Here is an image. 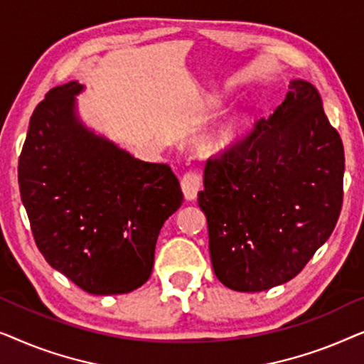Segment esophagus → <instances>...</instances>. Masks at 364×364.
<instances>
[{"label": "esophagus", "instance_id": "1", "mask_svg": "<svg viewBox=\"0 0 364 364\" xmlns=\"http://www.w3.org/2000/svg\"><path fill=\"white\" fill-rule=\"evenodd\" d=\"M181 187H182V192H183V197H186V200H188V202L196 200L197 193H198V191H200V173L196 171L187 172L186 176L182 177Z\"/></svg>", "mask_w": 364, "mask_h": 364}]
</instances>
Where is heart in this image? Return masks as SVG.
I'll list each match as a JSON object with an SVG mask.
<instances>
[{
    "label": "heart",
    "instance_id": "b5f03b06",
    "mask_svg": "<svg viewBox=\"0 0 364 364\" xmlns=\"http://www.w3.org/2000/svg\"><path fill=\"white\" fill-rule=\"evenodd\" d=\"M245 114H233V116L228 117L225 122H222L220 126L210 134L208 144H210V147L215 149V151H227V149L233 147L238 141H240L243 131H245Z\"/></svg>",
    "mask_w": 364,
    "mask_h": 364
}]
</instances>
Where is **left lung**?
Here are the masks:
<instances>
[{"instance_id":"1","label":"left lung","mask_w":364,"mask_h":364,"mask_svg":"<svg viewBox=\"0 0 364 364\" xmlns=\"http://www.w3.org/2000/svg\"><path fill=\"white\" fill-rule=\"evenodd\" d=\"M343 173V142L320 92L293 79L275 112L203 171L198 207L218 280L263 291L295 278L336 225Z\"/></svg>"}]
</instances>
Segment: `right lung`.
Here are the masks:
<instances>
[{
	"instance_id": "add662e5",
	"label": "right lung",
	"mask_w": 364,
	"mask_h": 364,
	"mask_svg": "<svg viewBox=\"0 0 364 364\" xmlns=\"http://www.w3.org/2000/svg\"><path fill=\"white\" fill-rule=\"evenodd\" d=\"M82 91L71 81L34 109L19 192L49 265L91 295H121L149 280L159 233L183 196L167 164L139 161L82 122Z\"/></svg>"
}]
</instances>
